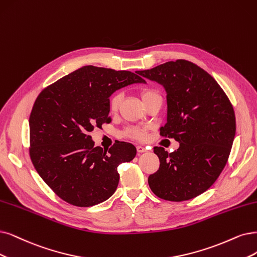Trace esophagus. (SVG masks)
I'll use <instances>...</instances> for the list:
<instances>
[{"instance_id":"obj_1","label":"esophagus","mask_w":257,"mask_h":257,"mask_svg":"<svg viewBox=\"0 0 257 257\" xmlns=\"http://www.w3.org/2000/svg\"><path fill=\"white\" fill-rule=\"evenodd\" d=\"M137 151H138L139 154H142V153H145V151H147V149H146L145 147H143V146L138 145V146H137Z\"/></svg>"}]
</instances>
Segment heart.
<instances>
[{
  "instance_id": "obj_1",
  "label": "heart",
  "mask_w": 257,
  "mask_h": 257,
  "mask_svg": "<svg viewBox=\"0 0 257 257\" xmlns=\"http://www.w3.org/2000/svg\"><path fill=\"white\" fill-rule=\"evenodd\" d=\"M140 97L144 103H146L147 101H149L150 99H153L155 97H161L160 94L158 93V91H156L155 89L151 88H144L140 91ZM121 94L119 93H115L113 94L112 96L109 99V110L112 113L117 112L120 102H121ZM147 135H148V128L146 127H131L126 129L123 131V137H126L128 139H132L136 141H146L147 139Z\"/></svg>"
}]
</instances>
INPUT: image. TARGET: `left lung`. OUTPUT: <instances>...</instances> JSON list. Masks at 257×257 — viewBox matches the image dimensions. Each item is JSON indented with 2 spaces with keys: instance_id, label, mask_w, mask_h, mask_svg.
I'll return each instance as SVG.
<instances>
[{
  "instance_id": "1",
  "label": "left lung",
  "mask_w": 257,
  "mask_h": 257,
  "mask_svg": "<svg viewBox=\"0 0 257 257\" xmlns=\"http://www.w3.org/2000/svg\"><path fill=\"white\" fill-rule=\"evenodd\" d=\"M139 74L164 85L167 122L160 136L180 143L172 154L154 147L160 167L148 177L150 189L175 202L201 195L220 176L231 153L236 119L229 97L210 74L184 59Z\"/></svg>"
}]
</instances>
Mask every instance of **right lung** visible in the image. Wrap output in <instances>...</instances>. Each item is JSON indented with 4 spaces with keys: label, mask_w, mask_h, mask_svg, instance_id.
I'll return each mask as SVG.
<instances>
[{
    "label": "right lung",
    "mask_w": 257,
    "mask_h": 257,
    "mask_svg": "<svg viewBox=\"0 0 257 257\" xmlns=\"http://www.w3.org/2000/svg\"><path fill=\"white\" fill-rule=\"evenodd\" d=\"M137 82L146 81L129 71L87 65L38 95L30 116V157L43 181L63 201L88 207L116 191L117 167L134 160L137 149L125 142L109 150L94 147L90 132L110 120V95Z\"/></svg>",
    "instance_id": "1"
}]
</instances>
